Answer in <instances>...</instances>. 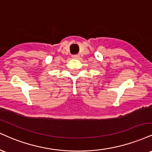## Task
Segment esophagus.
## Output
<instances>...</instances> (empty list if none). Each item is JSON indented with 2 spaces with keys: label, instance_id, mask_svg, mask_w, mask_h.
<instances>
[{
  "label": "esophagus",
  "instance_id": "1",
  "mask_svg": "<svg viewBox=\"0 0 152 152\" xmlns=\"http://www.w3.org/2000/svg\"><path fill=\"white\" fill-rule=\"evenodd\" d=\"M79 54H76V55H74V56H72V57L73 58H79Z\"/></svg>",
  "mask_w": 152,
  "mask_h": 152
}]
</instances>
